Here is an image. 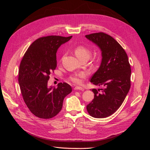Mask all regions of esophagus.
<instances>
[{
	"instance_id": "obj_1",
	"label": "esophagus",
	"mask_w": 150,
	"mask_h": 150,
	"mask_svg": "<svg viewBox=\"0 0 150 150\" xmlns=\"http://www.w3.org/2000/svg\"><path fill=\"white\" fill-rule=\"evenodd\" d=\"M74 90H81V91H84V88L82 87H79V86H76V87L74 88Z\"/></svg>"
}]
</instances>
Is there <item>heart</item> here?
I'll return each mask as SVG.
<instances>
[{"label": "heart", "mask_w": 150, "mask_h": 150, "mask_svg": "<svg viewBox=\"0 0 150 150\" xmlns=\"http://www.w3.org/2000/svg\"><path fill=\"white\" fill-rule=\"evenodd\" d=\"M74 54L79 59L84 57L89 59L91 56V51L88 47L84 46H78L74 49ZM84 76L85 74L84 72H80L78 74L71 76L70 77V79L76 84H79L81 83V78H84Z\"/></svg>", "instance_id": "obj_1"}]
</instances>
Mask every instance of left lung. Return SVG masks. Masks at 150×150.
Returning <instances> with one entry per match:
<instances>
[{"label":"left lung","instance_id":"left-lung-1","mask_svg":"<svg viewBox=\"0 0 150 150\" xmlns=\"http://www.w3.org/2000/svg\"><path fill=\"white\" fill-rule=\"evenodd\" d=\"M85 37L99 48L102 56L100 66L90 82L103 86V89H92L94 97L86 108L91 116L104 118L116 111L128 93L131 67L125 51L111 36L99 33Z\"/></svg>","mask_w":150,"mask_h":150}]
</instances>
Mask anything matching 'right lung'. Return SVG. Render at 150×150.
<instances>
[{"label":"right lung","instance_id":"1","mask_svg":"<svg viewBox=\"0 0 150 150\" xmlns=\"http://www.w3.org/2000/svg\"><path fill=\"white\" fill-rule=\"evenodd\" d=\"M72 38L49 35L38 39L27 50L21 61L19 83L24 101L30 112L40 118L49 119L61 110L64 98L71 93L69 84L61 83L57 88L47 86L57 67L56 53Z\"/></svg>","mask_w":150,"mask_h":150}]
</instances>
